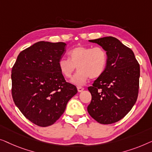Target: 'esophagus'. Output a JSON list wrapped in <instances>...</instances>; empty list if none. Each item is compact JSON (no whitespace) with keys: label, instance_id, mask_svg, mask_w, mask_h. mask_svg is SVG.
<instances>
[{"label":"esophagus","instance_id":"1","mask_svg":"<svg viewBox=\"0 0 152 152\" xmlns=\"http://www.w3.org/2000/svg\"><path fill=\"white\" fill-rule=\"evenodd\" d=\"M77 89H78V92H81V91H83V90H84V88L82 87H77Z\"/></svg>","mask_w":152,"mask_h":152}]
</instances>
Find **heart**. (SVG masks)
I'll return each mask as SVG.
<instances>
[{
    "instance_id": "1",
    "label": "heart",
    "mask_w": 152,
    "mask_h": 152,
    "mask_svg": "<svg viewBox=\"0 0 152 152\" xmlns=\"http://www.w3.org/2000/svg\"><path fill=\"white\" fill-rule=\"evenodd\" d=\"M69 59L62 58L58 65L61 73L66 78H70L75 71H78L72 79V83L80 86L89 78L96 79L105 71L108 61L107 53L102 47L77 46L69 52Z\"/></svg>"
}]
</instances>
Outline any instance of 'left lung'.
<instances>
[{
  "mask_svg": "<svg viewBox=\"0 0 152 152\" xmlns=\"http://www.w3.org/2000/svg\"><path fill=\"white\" fill-rule=\"evenodd\" d=\"M104 48L108 61L105 71L88 87L91 94L87 112L98 123H116L136 103L138 95L140 65L131 49L112 36L89 40Z\"/></svg>",
  "mask_w": 152,
  "mask_h": 152,
  "instance_id": "8db88e82",
  "label": "left lung"
}]
</instances>
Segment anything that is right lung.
Returning a JSON list of instances; mask_svg holds the SVG:
<instances>
[{
    "mask_svg": "<svg viewBox=\"0 0 152 152\" xmlns=\"http://www.w3.org/2000/svg\"><path fill=\"white\" fill-rule=\"evenodd\" d=\"M66 43L40 41L18 54L12 69V95L25 118L40 127L52 125L78 92L66 82L58 63Z\"/></svg>",
    "mask_w": 152,
    "mask_h": 152,
    "instance_id": "right-lung-1",
    "label": "right lung"
}]
</instances>
